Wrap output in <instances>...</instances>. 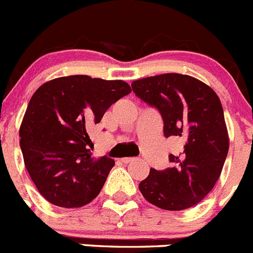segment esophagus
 Masks as SVG:
<instances>
[{
  "label": "esophagus",
  "instance_id": "34e87169",
  "mask_svg": "<svg viewBox=\"0 0 253 253\" xmlns=\"http://www.w3.org/2000/svg\"><path fill=\"white\" fill-rule=\"evenodd\" d=\"M136 161H138V159H136V157H126V159H122L124 164H132V162Z\"/></svg>",
  "mask_w": 253,
  "mask_h": 253
}]
</instances>
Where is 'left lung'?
<instances>
[{"label": "left lung", "instance_id": "8db88e82", "mask_svg": "<svg viewBox=\"0 0 253 253\" xmlns=\"http://www.w3.org/2000/svg\"><path fill=\"white\" fill-rule=\"evenodd\" d=\"M138 98L157 108L164 134L183 143L169 155L172 167L150 169L138 185L150 204L167 211H181L201 202L218 180L228 153L223 108L216 92L195 77L164 73L132 82Z\"/></svg>", "mask_w": 253, "mask_h": 253}]
</instances>
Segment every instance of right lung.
<instances>
[{"mask_svg": "<svg viewBox=\"0 0 253 253\" xmlns=\"http://www.w3.org/2000/svg\"><path fill=\"white\" fill-rule=\"evenodd\" d=\"M129 92L121 80L84 75L58 77L35 92L20 127V146L26 169L47 201L73 209L97 197L115 161L92 159L87 129Z\"/></svg>", "mask_w": 253, "mask_h": 253, "instance_id": "right-lung-1", "label": "right lung"}]
</instances>
